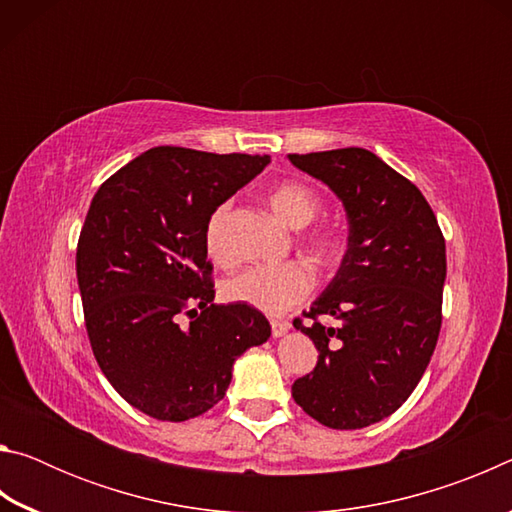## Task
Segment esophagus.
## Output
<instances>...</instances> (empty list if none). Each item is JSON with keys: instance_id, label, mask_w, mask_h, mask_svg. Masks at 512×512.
<instances>
[{"instance_id": "34e87169", "label": "esophagus", "mask_w": 512, "mask_h": 512, "mask_svg": "<svg viewBox=\"0 0 512 512\" xmlns=\"http://www.w3.org/2000/svg\"><path fill=\"white\" fill-rule=\"evenodd\" d=\"M291 329L289 320H271V332L273 336H284Z\"/></svg>"}]
</instances>
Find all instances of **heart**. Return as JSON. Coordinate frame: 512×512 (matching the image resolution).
Masks as SVG:
<instances>
[{
	"label": "heart",
	"instance_id": "1",
	"mask_svg": "<svg viewBox=\"0 0 512 512\" xmlns=\"http://www.w3.org/2000/svg\"><path fill=\"white\" fill-rule=\"evenodd\" d=\"M268 205L291 228H305L316 221L320 214V196L305 183L296 180H284L268 189ZM230 219V203L216 205L205 223V250L212 262L228 266L232 262V250L225 239V225ZM309 253L320 264H334L343 253V239L336 230L318 228L307 237ZM316 287V275L305 262H282V264H259L250 266L239 275L225 282V298L232 302H241L264 314H284V311L296 307L298 302L309 298Z\"/></svg>",
	"mask_w": 512,
	"mask_h": 512
}]
</instances>
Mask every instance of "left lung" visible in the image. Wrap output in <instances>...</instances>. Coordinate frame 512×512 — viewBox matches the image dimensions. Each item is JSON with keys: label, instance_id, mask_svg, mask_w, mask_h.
Returning a JSON list of instances; mask_svg holds the SVG:
<instances>
[{"label": "left lung", "instance_id": "1", "mask_svg": "<svg viewBox=\"0 0 512 512\" xmlns=\"http://www.w3.org/2000/svg\"><path fill=\"white\" fill-rule=\"evenodd\" d=\"M289 160L323 180L350 221L339 273L302 314L311 323L293 320L318 361L291 395L329 429H363L409 400L436 350L445 237L420 189L375 153L350 146Z\"/></svg>", "mask_w": 512, "mask_h": 512}]
</instances>
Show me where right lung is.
Listing matches in <instances>:
<instances>
[{
    "mask_svg": "<svg viewBox=\"0 0 512 512\" xmlns=\"http://www.w3.org/2000/svg\"><path fill=\"white\" fill-rule=\"evenodd\" d=\"M268 162L155 146L92 198L76 246L85 329L112 388L155 420L210 411L235 359L271 336L262 311L214 305L205 250L207 216Z\"/></svg>",
    "mask_w": 512,
    "mask_h": 512,
    "instance_id": "add662e5",
    "label": "right lung"
}]
</instances>
